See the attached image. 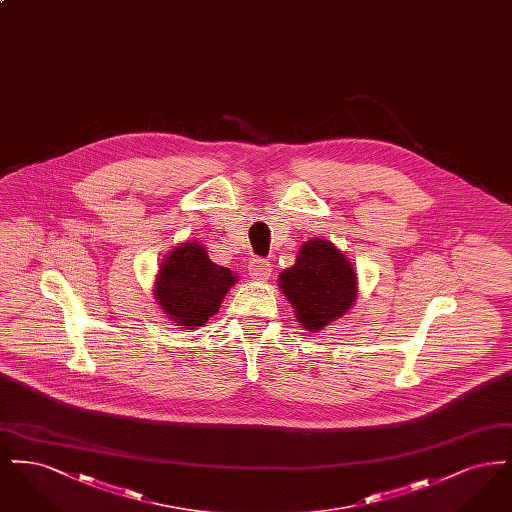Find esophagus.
Here are the masks:
<instances>
[{
    "label": "esophagus",
    "instance_id": "1",
    "mask_svg": "<svg viewBox=\"0 0 512 512\" xmlns=\"http://www.w3.org/2000/svg\"><path fill=\"white\" fill-rule=\"evenodd\" d=\"M270 274H272V268H270V263H268L267 259H253L249 263V276L253 280L265 282V280L270 278Z\"/></svg>",
    "mask_w": 512,
    "mask_h": 512
}]
</instances>
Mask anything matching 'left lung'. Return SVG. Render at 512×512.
Listing matches in <instances>:
<instances>
[{
	"label": "left lung",
	"instance_id": "left-lung-1",
	"mask_svg": "<svg viewBox=\"0 0 512 512\" xmlns=\"http://www.w3.org/2000/svg\"><path fill=\"white\" fill-rule=\"evenodd\" d=\"M278 288L307 332H320L343 317L357 299V272L347 255L324 238L299 247L295 265L284 268Z\"/></svg>",
	"mask_w": 512,
	"mask_h": 512
}]
</instances>
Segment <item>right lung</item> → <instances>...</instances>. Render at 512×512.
I'll list each match as a JSON object with an SVG mask.
<instances>
[{
  "mask_svg": "<svg viewBox=\"0 0 512 512\" xmlns=\"http://www.w3.org/2000/svg\"><path fill=\"white\" fill-rule=\"evenodd\" d=\"M238 282L232 270L213 263L203 244L174 245L161 261L153 295L161 311L180 328L194 330L217 315L222 299Z\"/></svg>",
  "mask_w": 512,
  "mask_h": 512,
  "instance_id": "1",
  "label": "right lung"
}]
</instances>
